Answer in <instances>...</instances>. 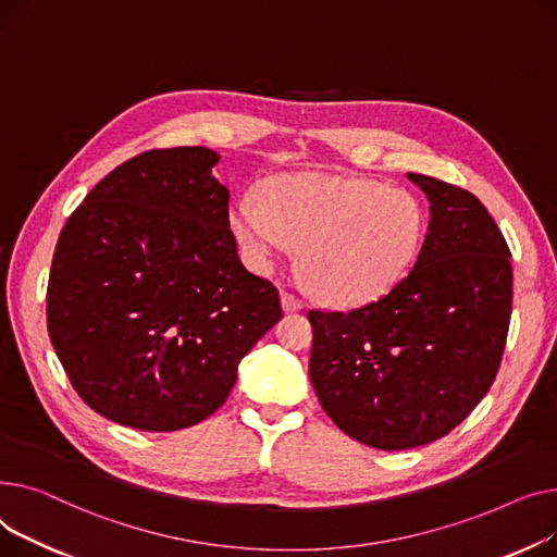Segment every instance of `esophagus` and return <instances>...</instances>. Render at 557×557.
Returning a JSON list of instances; mask_svg holds the SVG:
<instances>
[{"instance_id":"1","label":"esophagus","mask_w":557,"mask_h":557,"mask_svg":"<svg viewBox=\"0 0 557 557\" xmlns=\"http://www.w3.org/2000/svg\"><path fill=\"white\" fill-rule=\"evenodd\" d=\"M281 306L285 312H297L304 308V301L299 297H294L292 292H281Z\"/></svg>"}]
</instances>
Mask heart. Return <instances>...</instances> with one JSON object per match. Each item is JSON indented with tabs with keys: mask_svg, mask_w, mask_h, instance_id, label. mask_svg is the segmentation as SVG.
<instances>
[{
	"mask_svg": "<svg viewBox=\"0 0 557 557\" xmlns=\"http://www.w3.org/2000/svg\"><path fill=\"white\" fill-rule=\"evenodd\" d=\"M228 226L256 272L299 245V263L325 304L357 308L394 289L416 263L428 211L413 193L377 180L287 173L243 193Z\"/></svg>",
	"mask_w": 557,
	"mask_h": 557,
	"instance_id": "heart-1",
	"label": "heart"
}]
</instances>
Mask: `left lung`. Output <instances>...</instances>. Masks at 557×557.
Instances as JSON below:
<instances>
[{"label": "left lung", "mask_w": 557, "mask_h": 557, "mask_svg": "<svg viewBox=\"0 0 557 557\" xmlns=\"http://www.w3.org/2000/svg\"><path fill=\"white\" fill-rule=\"evenodd\" d=\"M430 200L411 272L350 312L310 310V382L337 428L375 449L428 445L493 386L512 310L510 249L466 188L407 173Z\"/></svg>", "instance_id": "8db88e82"}]
</instances>
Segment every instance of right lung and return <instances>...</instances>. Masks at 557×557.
I'll return each instance as SVG.
<instances>
[{"mask_svg": "<svg viewBox=\"0 0 557 557\" xmlns=\"http://www.w3.org/2000/svg\"><path fill=\"white\" fill-rule=\"evenodd\" d=\"M218 161L205 146L141 152L60 232L49 337L83 403L125 428L175 432L209 418L283 317L278 289L240 263Z\"/></svg>", "mask_w": 557, "mask_h": 557, "instance_id": "obj_1", "label": "right lung"}]
</instances>
